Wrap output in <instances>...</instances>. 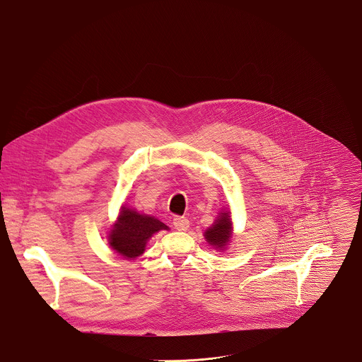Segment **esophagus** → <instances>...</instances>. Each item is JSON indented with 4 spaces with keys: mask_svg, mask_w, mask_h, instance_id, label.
<instances>
[{
    "mask_svg": "<svg viewBox=\"0 0 362 362\" xmlns=\"http://www.w3.org/2000/svg\"><path fill=\"white\" fill-rule=\"evenodd\" d=\"M173 227L177 230V231H186L190 226V222L187 218L185 216H175L173 218Z\"/></svg>",
    "mask_w": 362,
    "mask_h": 362,
    "instance_id": "esophagus-1",
    "label": "esophagus"
}]
</instances>
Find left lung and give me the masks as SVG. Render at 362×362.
I'll list each match as a JSON object with an SVG mask.
<instances>
[{
    "label": "left lung",
    "instance_id": "1",
    "mask_svg": "<svg viewBox=\"0 0 362 362\" xmlns=\"http://www.w3.org/2000/svg\"><path fill=\"white\" fill-rule=\"evenodd\" d=\"M205 238L215 248H218V250L224 248V245L231 238V221H230L228 212L222 214L219 216V219H216L212 224V227H209L205 231Z\"/></svg>",
    "mask_w": 362,
    "mask_h": 362
}]
</instances>
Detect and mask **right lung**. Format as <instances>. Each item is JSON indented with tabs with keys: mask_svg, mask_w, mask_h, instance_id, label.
<instances>
[{
	"mask_svg": "<svg viewBox=\"0 0 362 362\" xmlns=\"http://www.w3.org/2000/svg\"><path fill=\"white\" fill-rule=\"evenodd\" d=\"M160 230H168V227L158 219L122 208L118 222L114 224L109 235V244L118 255L135 259L144 252L148 238Z\"/></svg>",
	"mask_w": 362,
	"mask_h": 362,
	"instance_id": "1",
	"label": "right lung"
}]
</instances>
